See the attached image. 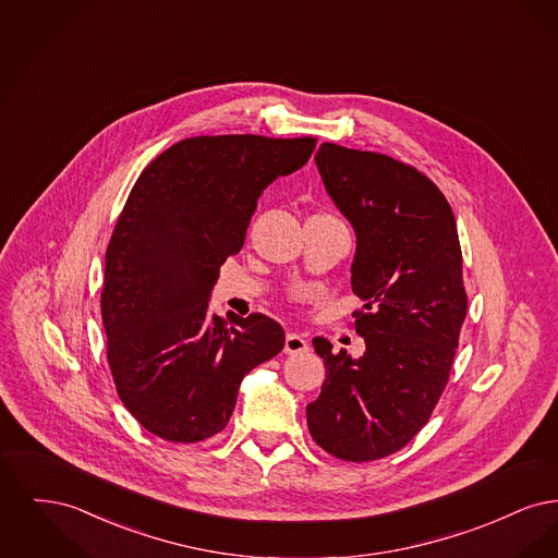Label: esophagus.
Returning a JSON list of instances; mask_svg holds the SVG:
<instances>
[{"label":"esophagus","mask_w":558,"mask_h":558,"mask_svg":"<svg viewBox=\"0 0 558 558\" xmlns=\"http://www.w3.org/2000/svg\"><path fill=\"white\" fill-rule=\"evenodd\" d=\"M307 349H310V345H307V341H305L301 335H294V332L287 335V341H284V351H287V353L296 355V353H303V351H307Z\"/></svg>","instance_id":"34e87169"}]
</instances>
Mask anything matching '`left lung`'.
Instances as JSON below:
<instances>
[{"label": "left lung", "mask_w": 558, "mask_h": 558, "mask_svg": "<svg viewBox=\"0 0 558 558\" xmlns=\"http://www.w3.org/2000/svg\"><path fill=\"white\" fill-rule=\"evenodd\" d=\"M316 165L357 236L351 289L367 312L353 326L366 351L351 360L314 339L326 380L307 426L335 458L371 462L412 441L450 380L469 305L462 251L450 203L416 167L330 142Z\"/></svg>", "instance_id": "obj_1"}]
</instances>
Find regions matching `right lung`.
I'll return each instance as SVG.
<instances>
[{
	"label": "right lung",
	"mask_w": 558,
	"mask_h": 558,
	"mask_svg": "<svg viewBox=\"0 0 558 558\" xmlns=\"http://www.w3.org/2000/svg\"><path fill=\"white\" fill-rule=\"evenodd\" d=\"M314 148L316 137L196 135L133 184L108 242L100 310L117 393L160 439L196 444L223 430L244 374L282 351L278 322L228 324L209 314V292L262 192Z\"/></svg>",
	"instance_id": "add662e5"
}]
</instances>
